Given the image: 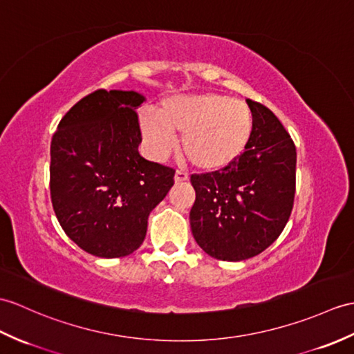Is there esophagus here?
Here are the masks:
<instances>
[{"instance_id": "1", "label": "esophagus", "mask_w": 354, "mask_h": 354, "mask_svg": "<svg viewBox=\"0 0 354 354\" xmlns=\"http://www.w3.org/2000/svg\"><path fill=\"white\" fill-rule=\"evenodd\" d=\"M190 179V176H188V174H185V171L183 170H178L175 174V183L179 184V183H185V180Z\"/></svg>"}]
</instances>
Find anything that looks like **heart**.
Here are the masks:
<instances>
[{
    "label": "heart",
    "instance_id": "heart-1",
    "mask_svg": "<svg viewBox=\"0 0 354 354\" xmlns=\"http://www.w3.org/2000/svg\"><path fill=\"white\" fill-rule=\"evenodd\" d=\"M147 151L164 158L180 136V149L193 166L205 171L227 167L248 147L253 118L248 104L218 93L175 95L162 100L160 111L138 114Z\"/></svg>",
    "mask_w": 354,
    "mask_h": 354
}]
</instances>
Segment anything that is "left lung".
<instances>
[{
    "label": "left lung",
    "mask_w": 354,
    "mask_h": 354,
    "mask_svg": "<svg viewBox=\"0 0 354 354\" xmlns=\"http://www.w3.org/2000/svg\"><path fill=\"white\" fill-rule=\"evenodd\" d=\"M245 102L253 131L241 157L221 170L192 175L194 240L209 257L232 262L257 257L277 240L295 193L297 152L290 134L267 106Z\"/></svg>",
    "instance_id": "1"
}]
</instances>
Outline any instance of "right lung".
I'll use <instances>...</instances> for the list:
<instances>
[{
    "mask_svg": "<svg viewBox=\"0 0 354 354\" xmlns=\"http://www.w3.org/2000/svg\"><path fill=\"white\" fill-rule=\"evenodd\" d=\"M134 90H96L64 114L51 142L49 188L60 226L84 252L120 258L142 245L175 170L145 160Z\"/></svg>",
    "mask_w": 354,
    "mask_h": 354,
    "instance_id": "add662e5",
    "label": "right lung"
}]
</instances>
